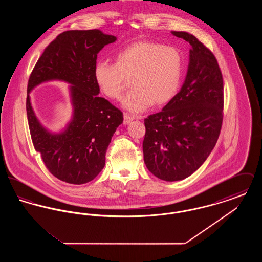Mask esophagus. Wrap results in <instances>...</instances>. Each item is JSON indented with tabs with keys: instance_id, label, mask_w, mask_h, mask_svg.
<instances>
[{
	"instance_id": "obj_1",
	"label": "esophagus",
	"mask_w": 262,
	"mask_h": 262,
	"mask_svg": "<svg viewBox=\"0 0 262 262\" xmlns=\"http://www.w3.org/2000/svg\"><path fill=\"white\" fill-rule=\"evenodd\" d=\"M136 119V117H134L133 115L128 114V113H125L124 114V125H127L129 124L132 121H134Z\"/></svg>"
}]
</instances>
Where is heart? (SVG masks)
Listing matches in <instances>:
<instances>
[{"label": "heart", "instance_id": "1", "mask_svg": "<svg viewBox=\"0 0 262 262\" xmlns=\"http://www.w3.org/2000/svg\"><path fill=\"white\" fill-rule=\"evenodd\" d=\"M182 75L179 51L151 41L134 42L117 53L115 63L98 62L94 67L98 88L111 99H119L126 78L133 77V89L122 100L123 107L132 113L169 103L179 91Z\"/></svg>", "mask_w": 262, "mask_h": 262}]
</instances>
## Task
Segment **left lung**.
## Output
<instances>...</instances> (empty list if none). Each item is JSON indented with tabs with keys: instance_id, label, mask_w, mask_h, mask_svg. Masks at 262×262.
<instances>
[{
	"instance_id": "obj_1",
	"label": "left lung",
	"mask_w": 262,
	"mask_h": 262,
	"mask_svg": "<svg viewBox=\"0 0 262 262\" xmlns=\"http://www.w3.org/2000/svg\"><path fill=\"white\" fill-rule=\"evenodd\" d=\"M190 44L186 79L162 111L144 120L142 148L152 174L167 182L184 180L205 162L223 121V78L214 55L186 31H172Z\"/></svg>"
}]
</instances>
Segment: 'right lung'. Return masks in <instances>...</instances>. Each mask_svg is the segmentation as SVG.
Wrapping results in <instances>:
<instances>
[{"mask_svg":"<svg viewBox=\"0 0 262 262\" xmlns=\"http://www.w3.org/2000/svg\"><path fill=\"white\" fill-rule=\"evenodd\" d=\"M117 37L99 29L69 30L61 33L43 52L27 85L26 113L34 148L52 174L73 185L92 181L105 166V154L123 113L99 97L94 79L97 54ZM69 83L72 118L55 133L40 124L29 94L48 81Z\"/></svg>","mask_w":262,"mask_h":262,"instance_id":"1","label":"right lung"}]
</instances>
